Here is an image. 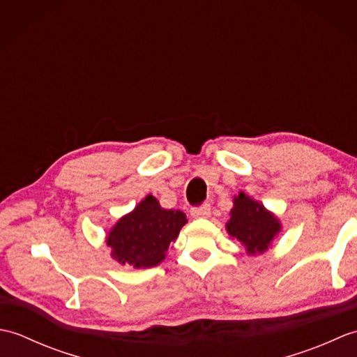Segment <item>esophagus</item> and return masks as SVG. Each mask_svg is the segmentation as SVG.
Instances as JSON below:
<instances>
[{
    "instance_id": "obj_1",
    "label": "esophagus",
    "mask_w": 357,
    "mask_h": 357,
    "mask_svg": "<svg viewBox=\"0 0 357 357\" xmlns=\"http://www.w3.org/2000/svg\"><path fill=\"white\" fill-rule=\"evenodd\" d=\"M210 206L208 204H204V206H201V207H195V208H192V216L193 218H207V216H210Z\"/></svg>"
}]
</instances>
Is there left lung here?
Returning <instances> with one entry per match:
<instances>
[{"label": "left lung", "mask_w": 357, "mask_h": 357, "mask_svg": "<svg viewBox=\"0 0 357 357\" xmlns=\"http://www.w3.org/2000/svg\"><path fill=\"white\" fill-rule=\"evenodd\" d=\"M225 229L230 236L245 245L248 255H256L268 250L273 239L280 231V222L262 204L241 192L234 198L230 221L227 222Z\"/></svg>", "instance_id": "left-lung-1"}]
</instances>
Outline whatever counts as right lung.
Instances as JSON below:
<instances>
[{"label": "right lung", "instance_id": "right-lung-1", "mask_svg": "<svg viewBox=\"0 0 357 357\" xmlns=\"http://www.w3.org/2000/svg\"><path fill=\"white\" fill-rule=\"evenodd\" d=\"M187 224L181 210H165L155 196H146L132 213L123 216L107 234L112 257L135 268H149L165 259L170 242Z\"/></svg>", "mask_w": 357, "mask_h": 357}]
</instances>
